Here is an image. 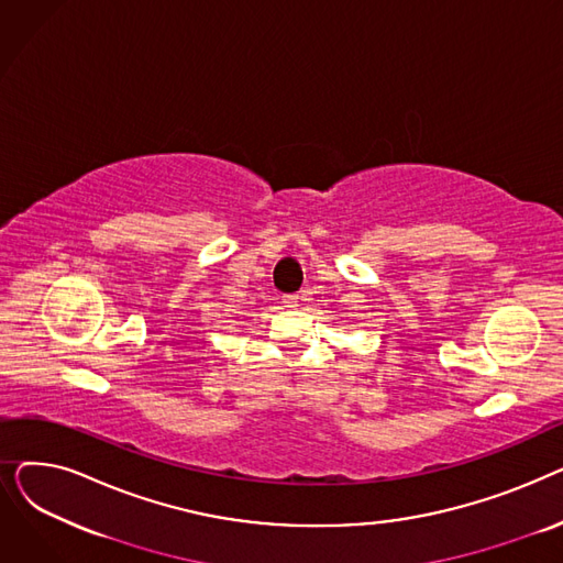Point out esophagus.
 I'll return each mask as SVG.
<instances>
[{
    "instance_id": "obj_1",
    "label": "esophagus",
    "mask_w": 563,
    "mask_h": 563,
    "mask_svg": "<svg viewBox=\"0 0 563 563\" xmlns=\"http://www.w3.org/2000/svg\"><path fill=\"white\" fill-rule=\"evenodd\" d=\"M283 306L285 308H297L299 306V297H291V294H289V297H283Z\"/></svg>"
}]
</instances>
